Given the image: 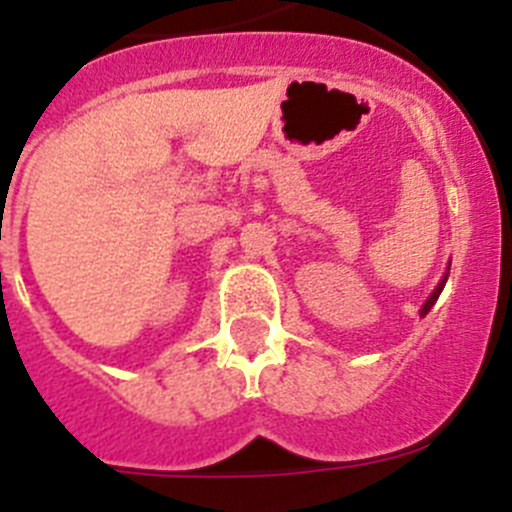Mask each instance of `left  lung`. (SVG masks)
I'll return each mask as SVG.
<instances>
[{"instance_id":"8db88e82","label":"left lung","mask_w":512,"mask_h":512,"mask_svg":"<svg viewBox=\"0 0 512 512\" xmlns=\"http://www.w3.org/2000/svg\"><path fill=\"white\" fill-rule=\"evenodd\" d=\"M446 277H449V271H446ZM446 277H443V279H441V284H438V287L433 289V295L428 297V300H425V305H423V310H420V315H428V310H431V307L436 305V300H438V295H441L443 284H446Z\"/></svg>"}]
</instances>
